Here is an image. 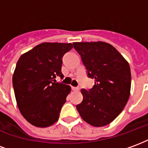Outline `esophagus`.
<instances>
[{
    "instance_id": "esophagus-1",
    "label": "esophagus",
    "mask_w": 148,
    "mask_h": 148,
    "mask_svg": "<svg viewBox=\"0 0 148 148\" xmlns=\"http://www.w3.org/2000/svg\"><path fill=\"white\" fill-rule=\"evenodd\" d=\"M71 89H72V90H74V91H77V90H79V88H78V87L71 86Z\"/></svg>"
}]
</instances>
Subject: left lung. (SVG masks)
<instances>
[{"mask_svg":"<svg viewBox=\"0 0 148 148\" xmlns=\"http://www.w3.org/2000/svg\"><path fill=\"white\" fill-rule=\"evenodd\" d=\"M95 82L92 89H82V101L76 108L84 121L102 127L117 117L126 106L131 90L129 64L114 47L104 42H73Z\"/></svg>","mask_w":148,"mask_h":148,"instance_id":"left-lung-1","label":"left lung"}]
</instances>
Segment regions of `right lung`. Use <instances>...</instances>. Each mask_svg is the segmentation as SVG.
<instances>
[{
    "instance_id": "1",
    "label": "right lung",
    "mask_w": 148,
    "mask_h": 148,
    "mask_svg": "<svg viewBox=\"0 0 148 148\" xmlns=\"http://www.w3.org/2000/svg\"><path fill=\"white\" fill-rule=\"evenodd\" d=\"M73 48L71 43L42 42L19 58L12 85L17 106L21 114L34 126L46 127L55 124L70 86L56 82L62 78V57Z\"/></svg>"
}]
</instances>
